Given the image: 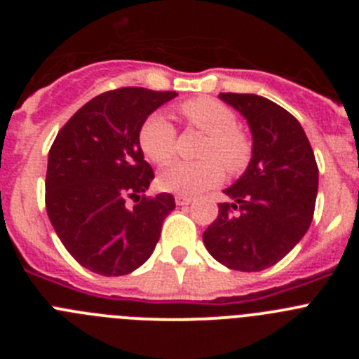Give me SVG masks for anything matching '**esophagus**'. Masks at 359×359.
<instances>
[{"instance_id":"1","label":"esophagus","mask_w":359,"mask_h":359,"mask_svg":"<svg viewBox=\"0 0 359 359\" xmlns=\"http://www.w3.org/2000/svg\"><path fill=\"white\" fill-rule=\"evenodd\" d=\"M190 201H192V198H189V196H183V194H177L176 196V203H177V205H189Z\"/></svg>"}]
</instances>
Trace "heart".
<instances>
[{"instance_id":"obj_1","label":"heart","mask_w":359,"mask_h":359,"mask_svg":"<svg viewBox=\"0 0 359 359\" xmlns=\"http://www.w3.org/2000/svg\"><path fill=\"white\" fill-rule=\"evenodd\" d=\"M187 126L207 135L196 163H174L160 176V187L174 194L196 196L219 185L224 169L236 176L252 161L253 144L250 135L237 126L231 107L210 97L190 98L180 106ZM140 147L145 156L158 165H167L176 154V129L161 113H154L140 129Z\"/></svg>"}]
</instances>
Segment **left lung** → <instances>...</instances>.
Instances as JSON below:
<instances>
[{
    "label": "left lung",
    "mask_w": 359,
    "mask_h": 359,
    "mask_svg": "<svg viewBox=\"0 0 359 359\" xmlns=\"http://www.w3.org/2000/svg\"><path fill=\"white\" fill-rule=\"evenodd\" d=\"M248 120L252 161L224 190L230 203L203 233L215 261L237 271L277 264L309 228L318 192V165L302 126L290 111L259 95L219 93Z\"/></svg>",
    "instance_id": "1"
}]
</instances>
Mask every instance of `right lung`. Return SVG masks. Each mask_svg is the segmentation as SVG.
Here are the masks:
<instances>
[{
    "instance_id": "1",
    "label": "right lung",
    "mask_w": 359,
    "mask_h": 359,
    "mask_svg": "<svg viewBox=\"0 0 359 359\" xmlns=\"http://www.w3.org/2000/svg\"><path fill=\"white\" fill-rule=\"evenodd\" d=\"M176 91L120 88L91 98L62 126L50 147L46 212L69 255L86 269L120 277L156 248L174 196L145 198L154 172L144 160L140 129ZM137 203L127 207V199Z\"/></svg>"
}]
</instances>
